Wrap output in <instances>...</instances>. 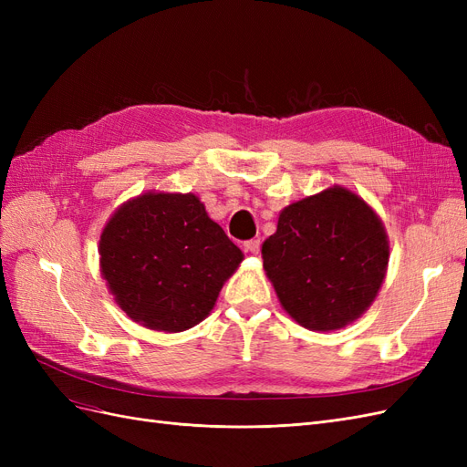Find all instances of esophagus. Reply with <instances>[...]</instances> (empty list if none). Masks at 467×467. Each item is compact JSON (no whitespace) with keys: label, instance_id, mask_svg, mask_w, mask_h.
I'll use <instances>...</instances> for the list:
<instances>
[{"label":"esophagus","instance_id":"esophagus-1","mask_svg":"<svg viewBox=\"0 0 467 467\" xmlns=\"http://www.w3.org/2000/svg\"><path fill=\"white\" fill-rule=\"evenodd\" d=\"M244 249L247 253H259L261 251V242H259V239H247V242L244 244Z\"/></svg>","mask_w":467,"mask_h":467}]
</instances>
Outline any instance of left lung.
<instances>
[{
  "instance_id": "left-lung-1",
  "label": "left lung",
  "mask_w": 467,
  "mask_h": 467,
  "mask_svg": "<svg viewBox=\"0 0 467 467\" xmlns=\"http://www.w3.org/2000/svg\"><path fill=\"white\" fill-rule=\"evenodd\" d=\"M388 237L374 210L333 187L280 212L263 265L282 307L312 331L360 317L384 282Z\"/></svg>"
}]
</instances>
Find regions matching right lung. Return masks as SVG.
<instances>
[{
  "label": "right lung",
  "mask_w": 467,
  "mask_h": 467,
  "mask_svg": "<svg viewBox=\"0 0 467 467\" xmlns=\"http://www.w3.org/2000/svg\"><path fill=\"white\" fill-rule=\"evenodd\" d=\"M101 273L130 319L177 333L201 323L244 253L194 194L148 192L119 208L99 242Z\"/></svg>",
  "instance_id": "right-lung-1"
}]
</instances>
